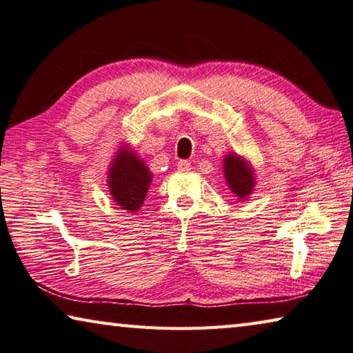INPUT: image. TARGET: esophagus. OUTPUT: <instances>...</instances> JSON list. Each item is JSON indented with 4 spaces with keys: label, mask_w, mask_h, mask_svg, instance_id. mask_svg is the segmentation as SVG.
Instances as JSON below:
<instances>
[{
    "label": "esophagus",
    "mask_w": 353,
    "mask_h": 353,
    "mask_svg": "<svg viewBox=\"0 0 353 353\" xmlns=\"http://www.w3.org/2000/svg\"><path fill=\"white\" fill-rule=\"evenodd\" d=\"M176 169H178V172H189L190 170V163H189V161H180V163L176 164Z\"/></svg>",
    "instance_id": "34e87169"
}]
</instances>
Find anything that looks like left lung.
<instances>
[{
	"label": "left lung",
	"instance_id": "left-lung-1",
	"mask_svg": "<svg viewBox=\"0 0 353 353\" xmlns=\"http://www.w3.org/2000/svg\"><path fill=\"white\" fill-rule=\"evenodd\" d=\"M223 172L231 192L238 200H244L255 188V172L244 158L236 153H230L223 159Z\"/></svg>",
	"mask_w": 353,
	"mask_h": 353
}]
</instances>
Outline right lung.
Wrapping results in <instances>:
<instances>
[{
  "label": "right lung",
  "instance_id": "obj_1",
  "mask_svg": "<svg viewBox=\"0 0 353 353\" xmlns=\"http://www.w3.org/2000/svg\"><path fill=\"white\" fill-rule=\"evenodd\" d=\"M152 183V172L132 150L122 147L109 167L108 186L122 210L134 212L142 206Z\"/></svg>",
  "mask_w": 353,
  "mask_h": 353
}]
</instances>
